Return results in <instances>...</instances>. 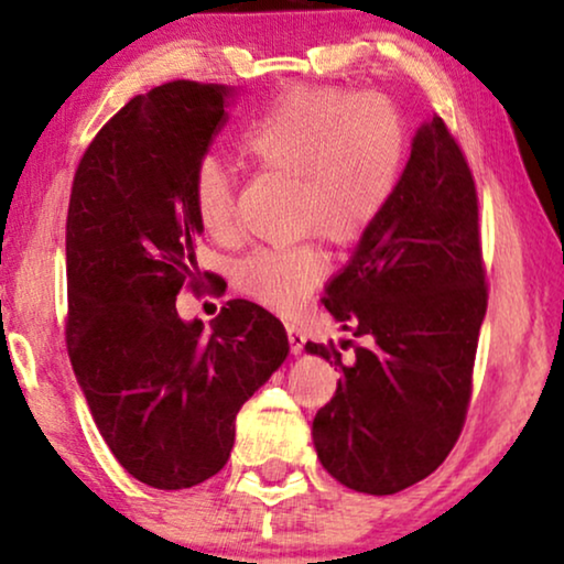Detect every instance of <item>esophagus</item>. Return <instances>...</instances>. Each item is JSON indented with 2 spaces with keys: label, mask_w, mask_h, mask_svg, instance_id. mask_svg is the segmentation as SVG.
<instances>
[{
  "label": "esophagus",
  "mask_w": 564,
  "mask_h": 564,
  "mask_svg": "<svg viewBox=\"0 0 564 564\" xmlns=\"http://www.w3.org/2000/svg\"><path fill=\"white\" fill-rule=\"evenodd\" d=\"M288 341H290V351L292 354H300L303 351V346H305V334H303V328H297L295 323H288Z\"/></svg>",
  "instance_id": "1"
}]
</instances>
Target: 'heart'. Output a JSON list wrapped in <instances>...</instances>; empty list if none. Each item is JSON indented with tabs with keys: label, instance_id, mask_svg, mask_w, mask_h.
I'll use <instances>...</instances> for the list:
<instances>
[{
	"label": "heart",
	"instance_id": "heart-1",
	"mask_svg": "<svg viewBox=\"0 0 564 564\" xmlns=\"http://www.w3.org/2000/svg\"><path fill=\"white\" fill-rule=\"evenodd\" d=\"M236 149L261 172L295 176V230L351 243L388 210L408 159L403 112L388 97L330 87H292L246 122ZM195 218L218 241L236 238L234 182L218 161H199L189 182ZM315 243L264 246L238 261L241 292L276 313H295L326 276Z\"/></svg>",
	"mask_w": 564,
	"mask_h": 564
}]
</instances>
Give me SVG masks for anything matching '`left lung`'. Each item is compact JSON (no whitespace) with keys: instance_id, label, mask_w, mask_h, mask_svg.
<instances>
[{"instance_id":"8db88e82","label":"left lung","mask_w":564,"mask_h":564,"mask_svg":"<svg viewBox=\"0 0 564 564\" xmlns=\"http://www.w3.org/2000/svg\"><path fill=\"white\" fill-rule=\"evenodd\" d=\"M321 303L372 338L341 344L354 346L349 365L334 344H305L344 372L313 419L321 465L369 496L411 488L465 426L488 307L475 180L438 115L419 128L395 197Z\"/></svg>"}]
</instances>
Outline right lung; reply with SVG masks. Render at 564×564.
I'll use <instances>...</instances> for the list:
<instances>
[{
  "instance_id": "right-lung-1",
  "label": "right lung",
  "mask_w": 564,
  "mask_h": 564,
  "mask_svg": "<svg viewBox=\"0 0 564 564\" xmlns=\"http://www.w3.org/2000/svg\"><path fill=\"white\" fill-rule=\"evenodd\" d=\"M228 95L180 79L133 97L84 151L68 199V357L115 459L159 490L226 467L236 413L290 351L280 318L249 300L210 330L176 313L184 284L213 280L197 269L189 182Z\"/></svg>"
}]
</instances>
